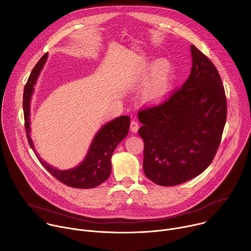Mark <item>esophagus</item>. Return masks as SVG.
I'll return each instance as SVG.
<instances>
[{
  "label": "esophagus",
  "instance_id": "esophagus-1",
  "mask_svg": "<svg viewBox=\"0 0 251 251\" xmlns=\"http://www.w3.org/2000/svg\"><path fill=\"white\" fill-rule=\"evenodd\" d=\"M138 129H139V124L137 123V121L132 120L131 123H130V130H131L133 133H137V132H138Z\"/></svg>",
  "mask_w": 251,
  "mask_h": 251
}]
</instances>
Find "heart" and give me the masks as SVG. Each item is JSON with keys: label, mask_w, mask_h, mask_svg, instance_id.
<instances>
[{"label": "heart", "mask_w": 251, "mask_h": 251, "mask_svg": "<svg viewBox=\"0 0 251 251\" xmlns=\"http://www.w3.org/2000/svg\"><path fill=\"white\" fill-rule=\"evenodd\" d=\"M140 67L142 75L148 76L142 89V98L149 104L163 102L175 84L176 70L173 63L168 58L161 57L156 60L145 59Z\"/></svg>", "instance_id": "b5f03b06"}]
</instances>
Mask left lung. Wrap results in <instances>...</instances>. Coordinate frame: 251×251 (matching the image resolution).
I'll use <instances>...</instances> for the list:
<instances>
[{"mask_svg": "<svg viewBox=\"0 0 251 251\" xmlns=\"http://www.w3.org/2000/svg\"><path fill=\"white\" fill-rule=\"evenodd\" d=\"M193 65L181 89L138 113L144 140L143 170L157 185L183 184L212 162L226 121V98L213 63L191 46Z\"/></svg>", "mask_w": 251, "mask_h": 251, "instance_id": "8db88e82", "label": "left lung"}]
</instances>
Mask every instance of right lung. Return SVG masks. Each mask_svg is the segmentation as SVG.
<instances>
[{
	"label": "right lung",
	"instance_id": "obj_1",
	"mask_svg": "<svg viewBox=\"0 0 251 251\" xmlns=\"http://www.w3.org/2000/svg\"><path fill=\"white\" fill-rule=\"evenodd\" d=\"M46 53L31 70L24 90L25 127L28 144L41 164L58 181L64 185L77 189H91L104 183L111 174V157L119 143L127 136L130 128V117L120 116L104 124L95 134L83 161L76 167L68 170H58L44 161L30 138V102L41 71L48 60Z\"/></svg>",
	"mask_w": 251,
	"mask_h": 251
}]
</instances>
